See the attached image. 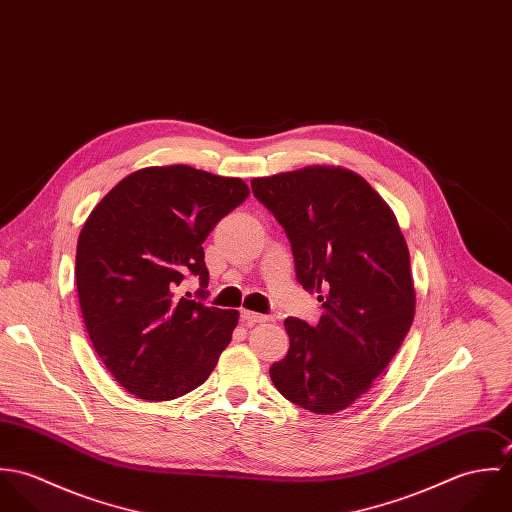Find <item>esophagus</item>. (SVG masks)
<instances>
[{"instance_id": "esophagus-1", "label": "esophagus", "mask_w": 512, "mask_h": 512, "mask_svg": "<svg viewBox=\"0 0 512 512\" xmlns=\"http://www.w3.org/2000/svg\"><path fill=\"white\" fill-rule=\"evenodd\" d=\"M240 317H242V321L246 325H256V323H264V321L270 319L268 315H262V313H256V311H248V309H242Z\"/></svg>"}]
</instances>
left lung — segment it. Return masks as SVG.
<instances>
[{"instance_id":"left-lung-1","label":"left lung","mask_w":512,"mask_h":512,"mask_svg":"<svg viewBox=\"0 0 512 512\" xmlns=\"http://www.w3.org/2000/svg\"><path fill=\"white\" fill-rule=\"evenodd\" d=\"M250 185L290 240L297 282L323 307L315 323L286 319L290 351L270 378L299 408L335 414L365 394L410 331L406 240L388 205L347 169L305 167Z\"/></svg>"}]
</instances>
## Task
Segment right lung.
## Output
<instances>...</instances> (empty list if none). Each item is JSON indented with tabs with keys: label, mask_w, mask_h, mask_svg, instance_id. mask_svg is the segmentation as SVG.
Here are the masks:
<instances>
[{
	"label": "right lung",
	"mask_w": 512,
	"mask_h": 512,
	"mask_svg": "<svg viewBox=\"0 0 512 512\" xmlns=\"http://www.w3.org/2000/svg\"><path fill=\"white\" fill-rule=\"evenodd\" d=\"M242 179L187 165L122 179L90 213L76 246V290L88 337L110 374L142 400L201 386L232 339L238 311L205 305L203 242L246 197ZM195 277L193 298L180 292Z\"/></svg>",
	"instance_id": "right-lung-1"
}]
</instances>
